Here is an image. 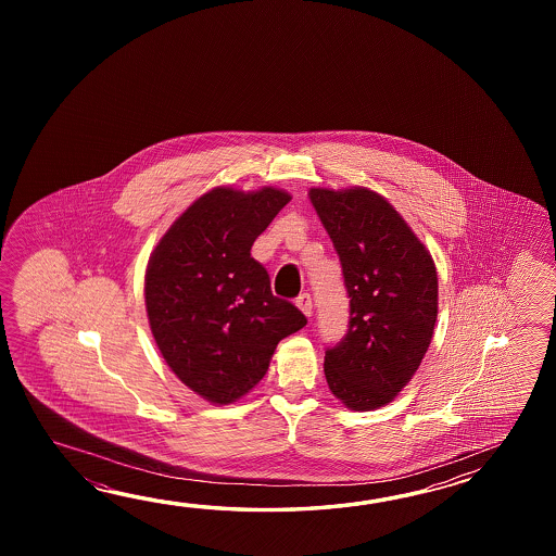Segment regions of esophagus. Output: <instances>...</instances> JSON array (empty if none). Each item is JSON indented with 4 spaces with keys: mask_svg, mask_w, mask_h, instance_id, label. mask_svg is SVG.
Segmentation results:
<instances>
[{
    "mask_svg": "<svg viewBox=\"0 0 556 556\" xmlns=\"http://www.w3.org/2000/svg\"><path fill=\"white\" fill-rule=\"evenodd\" d=\"M295 306L300 307V309L304 312V316H306V318H309V316H312V295L306 294V292L298 295Z\"/></svg>",
    "mask_w": 556,
    "mask_h": 556,
    "instance_id": "34e87169",
    "label": "esophagus"
}]
</instances>
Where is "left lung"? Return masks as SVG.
<instances>
[{
    "instance_id": "1",
    "label": "left lung",
    "mask_w": 556,
    "mask_h": 556,
    "mask_svg": "<svg viewBox=\"0 0 556 556\" xmlns=\"http://www.w3.org/2000/svg\"><path fill=\"white\" fill-rule=\"evenodd\" d=\"M340 256L350 328L326 350L330 391L354 412L378 409L412 381L438 319V270L390 202L366 187L309 189Z\"/></svg>"
}]
</instances>
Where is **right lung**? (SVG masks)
<instances>
[{"label":"right lung","instance_id":"obj_1","mask_svg":"<svg viewBox=\"0 0 556 556\" xmlns=\"http://www.w3.org/2000/svg\"><path fill=\"white\" fill-rule=\"evenodd\" d=\"M290 199L274 187H216L178 216L149 258L144 304L156 348L206 402L247 395L268 371L278 342L306 326L250 256Z\"/></svg>","mask_w":556,"mask_h":556}]
</instances>
